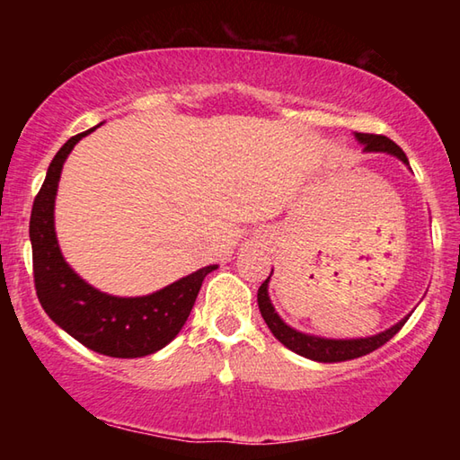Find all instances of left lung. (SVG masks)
Segmentation results:
<instances>
[{
  "instance_id": "1",
  "label": "left lung",
  "mask_w": 460,
  "mask_h": 460,
  "mask_svg": "<svg viewBox=\"0 0 460 460\" xmlns=\"http://www.w3.org/2000/svg\"><path fill=\"white\" fill-rule=\"evenodd\" d=\"M355 137L359 139V144H363L365 152H385L392 154L395 158H400L403 164H408L406 154H403L402 147L398 144H394L392 139L385 136H376V134H355ZM268 276L266 282L260 286L258 290V305H260V313L266 321L268 329L271 331V334L282 342L284 347L290 349V351L298 353L306 359H313L318 363H339V361H349V359H357V357H363L371 351H376L381 345L394 337L403 324H406L408 316L402 318L398 324L389 326L387 331L373 334V337H365V339H324V337H314V334H306L292 329L288 326L279 314L276 313L274 305H271L270 296H268V284H270Z\"/></svg>"
}]
</instances>
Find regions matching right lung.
Listing matches in <instances>:
<instances>
[{
	"label": "right lung",
	"mask_w": 460,
	"mask_h": 460,
	"mask_svg": "<svg viewBox=\"0 0 460 460\" xmlns=\"http://www.w3.org/2000/svg\"><path fill=\"white\" fill-rule=\"evenodd\" d=\"M93 129L73 136L60 147L50 162L40 192L34 199L30 217L34 286L44 313L73 339L101 355L136 359L160 351L181 332L197 300L202 279L217 266L200 268L158 292L136 298L105 294L75 274V270L62 258L57 241L54 199L62 164L76 142Z\"/></svg>",
	"instance_id": "add662e5"
}]
</instances>
